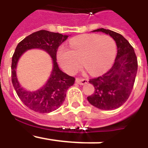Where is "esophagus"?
I'll return each instance as SVG.
<instances>
[{"instance_id": "obj_1", "label": "esophagus", "mask_w": 148, "mask_h": 148, "mask_svg": "<svg viewBox=\"0 0 148 148\" xmlns=\"http://www.w3.org/2000/svg\"><path fill=\"white\" fill-rule=\"evenodd\" d=\"M75 82L76 83H78V84H80V85H84V84H85L88 82V80L87 79H84V78H77L75 79Z\"/></svg>"}]
</instances>
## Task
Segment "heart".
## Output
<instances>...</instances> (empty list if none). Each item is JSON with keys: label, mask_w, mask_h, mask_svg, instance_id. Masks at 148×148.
Returning <instances> with one entry per match:
<instances>
[{"label": "heart", "mask_w": 148, "mask_h": 148, "mask_svg": "<svg viewBox=\"0 0 148 148\" xmlns=\"http://www.w3.org/2000/svg\"><path fill=\"white\" fill-rule=\"evenodd\" d=\"M70 49L61 46L57 51L60 65L69 74L76 73L82 63L91 74L98 75L108 70L116 57V43L109 35H79L70 40Z\"/></svg>", "instance_id": "1"}]
</instances>
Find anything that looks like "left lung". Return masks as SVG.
<instances>
[{"instance_id":"1","label":"left lung","mask_w":148,"mask_h":148,"mask_svg":"<svg viewBox=\"0 0 148 148\" xmlns=\"http://www.w3.org/2000/svg\"><path fill=\"white\" fill-rule=\"evenodd\" d=\"M92 32L109 35L116 41L117 56L105 74L89 81L95 87V92L87 100L99 109L115 110L121 107L131 93L138 69L136 56L130 43L120 34L104 28Z\"/></svg>"}]
</instances>
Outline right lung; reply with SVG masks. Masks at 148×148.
<instances>
[{
    "label": "right lung",
    "mask_w": 148,
    "mask_h": 148,
    "mask_svg": "<svg viewBox=\"0 0 148 148\" xmlns=\"http://www.w3.org/2000/svg\"><path fill=\"white\" fill-rule=\"evenodd\" d=\"M69 35L47 30H40L22 40L15 50L12 59V82L17 95L27 108L40 113H50L59 108L66 97V90L75 83V78L68 75L58 67L56 53L58 48ZM45 51L53 60V68L45 85L35 91L23 88L17 80L16 69L20 58L29 49Z\"/></svg>",
    "instance_id": "right-lung-1"
}]
</instances>
